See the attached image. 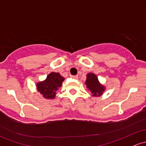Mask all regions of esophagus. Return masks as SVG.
<instances>
[{
    "label": "esophagus",
    "mask_w": 146,
    "mask_h": 146,
    "mask_svg": "<svg viewBox=\"0 0 146 146\" xmlns=\"http://www.w3.org/2000/svg\"><path fill=\"white\" fill-rule=\"evenodd\" d=\"M70 77H71V78H73V79H75V80H77L78 78V76H71Z\"/></svg>",
    "instance_id": "34e87169"
}]
</instances>
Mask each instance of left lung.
I'll return each instance as SVG.
<instances>
[{"label": "left lung", "mask_w": 146, "mask_h": 146, "mask_svg": "<svg viewBox=\"0 0 146 146\" xmlns=\"http://www.w3.org/2000/svg\"><path fill=\"white\" fill-rule=\"evenodd\" d=\"M85 84L86 88L92 94V96H100L105 91V86L99 82L96 75L93 73H89L86 75Z\"/></svg>", "instance_id": "left-lung-1"}]
</instances>
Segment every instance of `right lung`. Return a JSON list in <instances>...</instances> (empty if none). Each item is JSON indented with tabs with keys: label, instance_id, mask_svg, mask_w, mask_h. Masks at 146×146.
I'll use <instances>...</instances> for the list:
<instances>
[{
	"label": "right lung",
	"instance_id": "1",
	"mask_svg": "<svg viewBox=\"0 0 146 146\" xmlns=\"http://www.w3.org/2000/svg\"><path fill=\"white\" fill-rule=\"evenodd\" d=\"M64 80V78L60 73L51 72L48 75L46 80L36 83V90L46 99H54Z\"/></svg>",
	"mask_w": 146,
	"mask_h": 146
}]
</instances>
